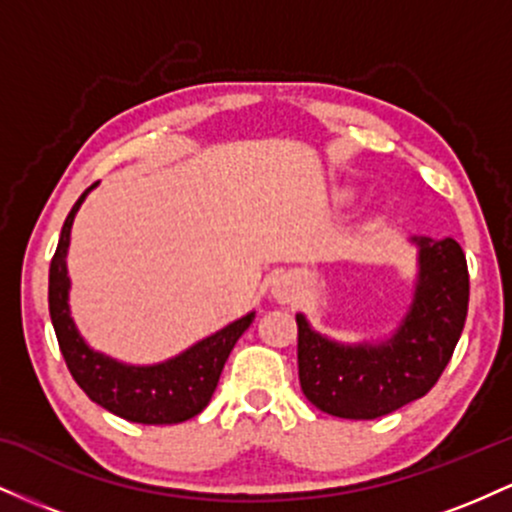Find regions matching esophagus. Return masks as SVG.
I'll return each instance as SVG.
<instances>
[{
    "mask_svg": "<svg viewBox=\"0 0 512 512\" xmlns=\"http://www.w3.org/2000/svg\"><path fill=\"white\" fill-rule=\"evenodd\" d=\"M272 293L279 303H293L298 298V286L291 276H279V279L274 281Z\"/></svg>",
    "mask_w": 512,
    "mask_h": 512,
    "instance_id": "esophagus-1",
    "label": "esophagus"
}]
</instances>
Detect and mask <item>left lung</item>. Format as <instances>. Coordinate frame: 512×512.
Masks as SVG:
<instances>
[{
    "label": "left lung",
    "instance_id": "1",
    "mask_svg": "<svg viewBox=\"0 0 512 512\" xmlns=\"http://www.w3.org/2000/svg\"><path fill=\"white\" fill-rule=\"evenodd\" d=\"M414 243L419 245L414 303L387 342H330L296 315L301 390L325 414L380 419L424 397L450 363L467 320V260L452 238H414Z\"/></svg>",
    "mask_w": 512,
    "mask_h": 512
}]
</instances>
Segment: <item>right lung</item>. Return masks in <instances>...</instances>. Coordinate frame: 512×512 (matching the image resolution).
I'll return each mask as SVG.
<instances>
[{
	"instance_id": "obj_1",
	"label": "right lung",
	"mask_w": 512,
	"mask_h": 512,
	"mask_svg": "<svg viewBox=\"0 0 512 512\" xmlns=\"http://www.w3.org/2000/svg\"><path fill=\"white\" fill-rule=\"evenodd\" d=\"M91 187L76 199L72 211L64 219L60 243H57L50 262L48 303L64 363L88 399L113 411L115 416L134 421V424H180L207 407L216 385H219L223 363L240 334L252 325L255 313L240 317L223 327L221 332L211 334L192 349H187L185 354L158 363V366H125V363H117L113 358L88 349L76 332L74 320L69 317L67 248L72 221Z\"/></svg>"
}]
</instances>
